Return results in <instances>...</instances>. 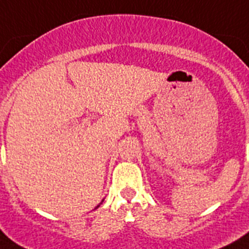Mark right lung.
Instances as JSON below:
<instances>
[{
  "mask_svg": "<svg viewBox=\"0 0 249 249\" xmlns=\"http://www.w3.org/2000/svg\"><path fill=\"white\" fill-rule=\"evenodd\" d=\"M98 207H99V206H97V208H98Z\"/></svg>",
  "mask_w": 249,
  "mask_h": 249,
  "instance_id": "right-lung-1",
  "label": "right lung"
}]
</instances>
